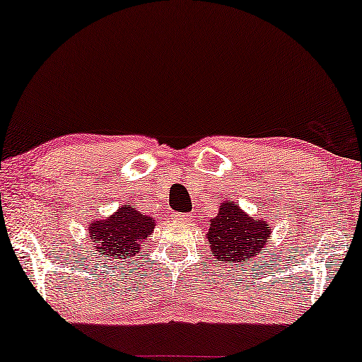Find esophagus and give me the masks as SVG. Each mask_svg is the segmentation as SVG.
<instances>
[{"instance_id":"esophagus-1","label":"esophagus","mask_w":362,"mask_h":362,"mask_svg":"<svg viewBox=\"0 0 362 362\" xmlns=\"http://www.w3.org/2000/svg\"><path fill=\"white\" fill-rule=\"evenodd\" d=\"M189 219H191L189 214H182V213L173 214V221H176V223H187Z\"/></svg>"}]
</instances>
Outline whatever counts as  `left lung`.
<instances>
[{"label":"left lung","mask_w":362,"mask_h":362,"mask_svg":"<svg viewBox=\"0 0 362 362\" xmlns=\"http://www.w3.org/2000/svg\"><path fill=\"white\" fill-rule=\"evenodd\" d=\"M271 229L262 218H251L234 201H224L209 219L206 241L211 255L221 262H244L262 255Z\"/></svg>","instance_id":"1"}]
</instances>
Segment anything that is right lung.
I'll list each match as a JSON object with an SVG mask.
<instances>
[{
	"instance_id": "add662e5",
	"label": "right lung",
	"mask_w": 362,
	"mask_h": 362,
	"mask_svg": "<svg viewBox=\"0 0 362 362\" xmlns=\"http://www.w3.org/2000/svg\"><path fill=\"white\" fill-rule=\"evenodd\" d=\"M156 226L151 216L141 213L134 204H123L110 218L93 219L88 224L93 247L103 257L131 259L138 255Z\"/></svg>"
}]
</instances>
